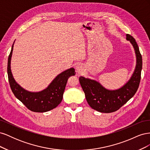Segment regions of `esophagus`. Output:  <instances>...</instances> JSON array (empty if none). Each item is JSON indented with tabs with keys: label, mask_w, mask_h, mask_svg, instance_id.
<instances>
[{
	"label": "esophagus",
	"mask_w": 150,
	"mask_h": 150,
	"mask_svg": "<svg viewBox=\"0 0 150 150\" xmlns=\"http://www.w3.org/2000/svg\"><path fill=\"white\" fill-rule=\"evenodd\" d=\"M83 71H84V68H83V66L82 64H77L76 66V71L77 73H78V74H81L83 72Z\"/></svg>",
	"instance_id": "obj_1"
}]
</instances>
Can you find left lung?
I'll list each match as a JSON object with an SVG mask.
<instances>
[{
  "instance_id": "obj_1",
  "label": "left lung",
  "mask_w": 150,
  "mask_h": 150,
  "mask_svg": "<svg viewBox=\"0 0 150 150\" xmlns=\"http://www.w3.org/2000/svg\"><path fill=\"white\" fill-rule=\"evenodd\" d=\"M126 39L129 40L134 49L137 65L130 79L122 87L116 90H109L95 80L79 77V83L86 100L94 110L104 113L115 112L128 102L137 91L142 69V56L138 44L132 36L126 34Z\"/></svg>"
}]
</instances>
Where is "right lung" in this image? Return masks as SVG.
<instances>
[{"instance_id":"right-lung-1","label":"right lung","mask_w":150,"mask_h":150,"mask_svg":"<svg viewBox=\"0 0 150 150\" xmlns=\"http://www.w3.org/2000/svg\"><path fill=\"white\" fill-rule=\"evenodd\" d=\"M13 44L8 58V79L12 93L29 110L34 112H44L56 108L61 103L68 78L75 75L73 67L62 72L57 75L48 87L42 91L34 93L25 90L18 84L13 78L11 69V61Z\"/></svg>"}]
</instances>
